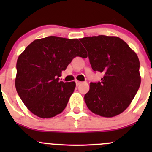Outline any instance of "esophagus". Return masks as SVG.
Listing matches in <instances>:
<instances>
[{
  "label": "esophagus",
  "mask_w": 152,
  "mask_h": 152,
  "mask_svg": "<svg viewBox=\"0 0 152 152\" xmlns=\"http://www.w3.org/2000/svg\"><path fill=\"white\" fill-rule=\"evenodd\" d=\"M81 81H76V86H79V85L81 84Z\"/></svg>",
  "instance_id": "obj_1"
}]
</instances>
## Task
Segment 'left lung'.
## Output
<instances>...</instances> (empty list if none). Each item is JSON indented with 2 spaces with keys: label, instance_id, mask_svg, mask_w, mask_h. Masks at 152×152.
Returning a JSON list of instances; mask_svg holds the SVG:
<instances>
[{
  "label": "left lung",
  "instance_id": "8db88e82",
  "mask_svg": "<svg viewBox=\"0 0 152 152\" xmlns=\"http://www.w3.org/2000/svg\"><path fill=\"white\" fill-rule=\"evenodd\" d=\"M79 40L88 51L92 69L104 74L102 81L90 83L84 96L87 107L103 117L121 114L141 84L137 53L117 36H90Z\"/></svg>",
  "mask_w": 152,
  "mask_h": 152
}]
</instances>
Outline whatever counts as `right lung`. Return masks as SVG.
I'll return each instance as SVG.
<instances>
[{
	"label": "right lung",
	"mask_w": 152,
	"mask_h": 152,
	"mask_svg": "<svg viewBox=\"0 0 152 152\" xmlns=\"http://www.w3.org/2000/svg\"><path fill=\"white\" fill-rule=\"evenodd\" d=\"M76 56H88L77 38L57 36L35 40L19 55L15 88L31 112L48 118L64 111L76 83L59 81L58 77Z\"/></svg>",
	"instance_id": "1"
}]
</instances>
